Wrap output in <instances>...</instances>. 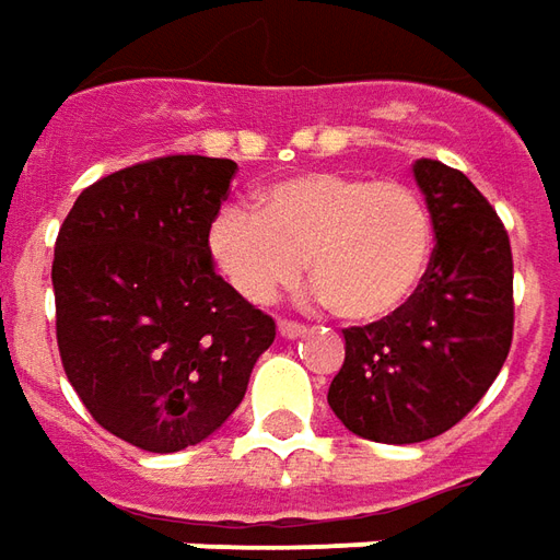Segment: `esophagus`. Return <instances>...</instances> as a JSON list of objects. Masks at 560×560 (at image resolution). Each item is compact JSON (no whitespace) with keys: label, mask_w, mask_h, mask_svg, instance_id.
<instances>
[{"label":"esophagus","mask_w":560,"mask_h":560,"mask_svg":"<svg viewBox=\"0 0 560 560\" xmlns=\"http://www.w3.org/2000/svg\"><path fill=\"white\" fill-rule=\"evenodd\" d=\"M279 334H281V336H288V339H296V336L306 334V324H303V320L281 318V320H279Z\"/></svg>","instance_id":"obj_1"}]
</instances>
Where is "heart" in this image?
<instances>
[{"instance_id": "1", "label": "heart", "mask_w": 560, "mask_h": 560, "mask_svg": "<svg viewBox=\"0 0 560 560\" xmlns=\"http://www.w3.org/2000/svg\"><path fill=\"white\" fill-rule=\"evenodd\" d=\"M433 245L428 202L412 187L348 172L281 178L257 194V209L230 202L209 226L214 267L245 300L269 303L306 264L348 320H382L406 306L428 276Z\"/></svg>"}]
</instances>
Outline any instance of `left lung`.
<instances>
[{
  "label": "left lung",
  "mask_w": 560,
  "mask_h": 560,
  "mask_svg": "<svg viewBox=\"0 0 560 560\" xmlns=\"http://www.w3.org/2000/svg\"><path fill=\"white\" fill-rule=\"evenodd\" d=\"M433 218V260L394 315L346 327V361L327 402L351 433L424 443L455 428L498 378L512 346V248L494 206L464 172L412 166Z\"/></svg>",
  "instance_id": "obj_1"
}]
</instances>
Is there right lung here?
<instances>
[{
  "label": "right lung",
  "instance_id": "add662e5",
  "mask_svg": "<svg viewBox=\"0 0 560 560\" xmlns=\"http://www.w3.org/2000/svg\"><path fill=\"white\" fill-rule=\"evenodd\" d=\"M236 163L142 160L84 187L54 245L62 370L96 424L182 452L224 424L276 320L214 272L209 226Z\"/></svg>",
  "mask_w": 560,
  "mask_h": 560
}]
</instances>
